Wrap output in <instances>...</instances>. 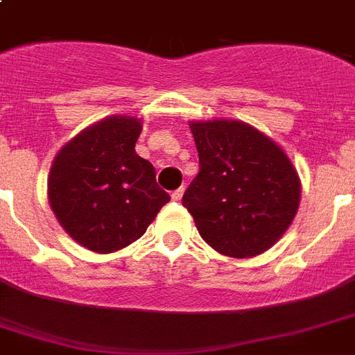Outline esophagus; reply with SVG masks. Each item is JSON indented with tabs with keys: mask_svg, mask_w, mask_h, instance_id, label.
Listing matches in <instances>:
<instances>
[{
	"mask_svg": "<svg viewBox=\"0 0 355 355\" xmlns=\"http://www.w3.org/2000/svg\"><path fill=\"white\" fill-rule=\"evenodd\" d=\"M182 195H184V186H182V188H178V189H175V191H173L171 199L175 200V202H178V200L182 199Z\"/></svg>",
	"mask_w": 355,
	"mask_h": 355,
	"instance_id": "1",
	"label": "esophagus"
}]
</instances>
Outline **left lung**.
Wrapping results in <instances>:
<instances>
[{"label":"left lung","instance_id":"8db88e82","mask_svg":"<svg viewBox=\"0 0 355 355\" xmlns=\"http://www.w3.org/2000/svg\"><path fill=\"white\" fill-rule=\"evenodd\" d=\"M199 175L182 197L200 237L219 254L252 258L291 227L300 178L275 139L239 119L189 121Z\"/></svg>","mask_w":355,"mask_h":355}]
</instances>
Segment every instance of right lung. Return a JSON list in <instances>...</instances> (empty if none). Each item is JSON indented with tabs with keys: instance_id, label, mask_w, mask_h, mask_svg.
<instances>
[{
	"instance_id": "add662e5",
	"label": "right lung",
	"mask_w": 355,
	"mask_h": 355,
	"mask_svg": "<svg viewBox=\"0 0 355 355\" xmlns=\"http://www.w3.org/2000/svg\"><path fill=\"white\" fill-rule=\"evenodd\" d=\"M144 123L108 116L66 141L47 177L53 214L75 243L97 254L128 247L144 236L169 195L155 167L136 155Z\"/></svg>"
}]
</instances>
